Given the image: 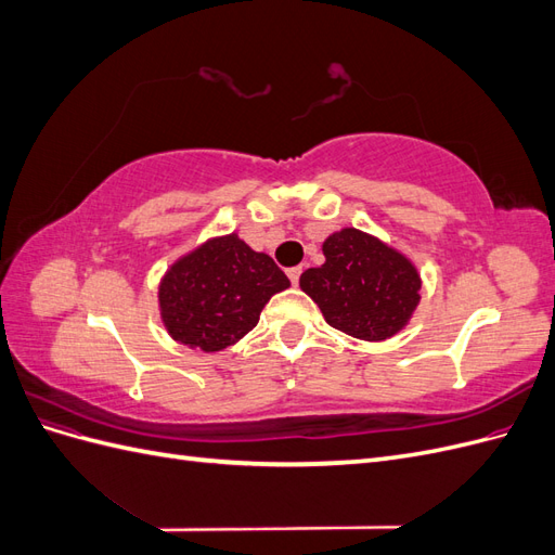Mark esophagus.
<instances>
[{"label": "esophagus", "mask_w": 555, "mask_h": 555, "mask_svg": "<svg viewBox=\"0 0 555 555\" xmlns=\"http://www.w3.org/2000/svg\"><path fill=\"white\" fill-rule=\"evenodd\" d=\"M300 273H304V268H300V266H294V268H289L287 275H289L292 284H298V280H300Z\"/></svg>", "instance_id": "1"}]
</instances>
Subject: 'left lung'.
<instances>
[{"mask_svg":"<svg viewBox=\"0 0 555 555\" xmlns=\"http://www.w3.org/2000/svg\"><path fill=\"white\" fill-rule=\"evenodd\" d=\"M324 257V266L300 275V289L333 328L361 340H386L408 324L422 280L405 257L357 229L328 236Z\"/></svg>","mask_w":555,"mask_h":555,"instance_id":"8db88e82","label":"left lung"}]
</instances>
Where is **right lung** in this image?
Masks as SVG:
<instances>
[{"mask_svg": "<svg viewBox=\"0 0 555 555\" xmlns=\"http://www.w3.org/2000/svg\"><path fill=\"white\" fill-rule=\"evenodd\" d=\"M287 287L289 278L271 257L231 233L171 266L159 287L162 319L173 340L220 351L255 328L271 296Z\"/></svg>", "mask_w": 555, "mask_h": 555, "instance_id": "1", "label": "right lung"}]
</instances>
